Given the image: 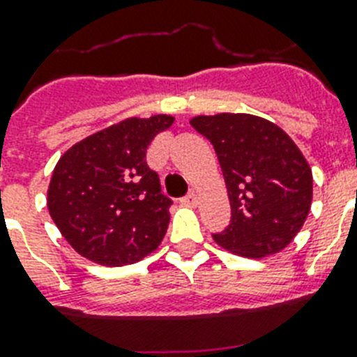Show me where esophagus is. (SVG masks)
<instances>
[{
  "label": "esophagus",
  "mask_w": 357,
  "mask_h": 357,
  "mask_svg": "<svg viewBox=\"0 0 357 357\" xmlns=\"http://www.w3.org/2000/svg\"><path fill=\"white\" fill-rule=\"evenodd\" d=\"M181 202H183L185 206H196V204H198V195H196V190H190L189 195L185 196Z\"/></svg>",
  "instance_id": "1"
}]
</instances>
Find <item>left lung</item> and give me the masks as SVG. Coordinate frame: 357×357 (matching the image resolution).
<instances>
[{
	"instance_id": "obj_1",
	"label": "left lung",
	"mask_w": 357,
	"mask_h": 357,
	"mask_svg": "<svg viewBox=\"0 0 357 357\" xmlns=\"http://www.w3.org/2000/svg\"><path fill=\"white\" fill-rule=\"evenodd\" d=\"M190 126L215 148L231 220L215 243L246 257L283 250L304 226L313 198L307 161L282 128L244 113L196 116Z\"/></svg>"
}]
</instances>
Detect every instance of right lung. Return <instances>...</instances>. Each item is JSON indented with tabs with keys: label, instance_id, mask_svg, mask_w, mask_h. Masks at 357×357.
Wrapping results in <instances>:
<instances>
[{
	"label": "right lung",
	"instance_id": "obj_1",
	"mask_svg": "<svg viewBox=\"0 0 357 357\" xmlns=\"http://www.w3.org/2000/svg\"><path fill=\"white\" fill-rule=\"evenodd\" d=\"M168 114L128 119L74 144L53 170L47 209L70 246L98 265L137 263L161 244L172 200L146 150Z\"/></svg>",
	"mask_w": 357,
	"mask_h": 357
}]
</instances>
